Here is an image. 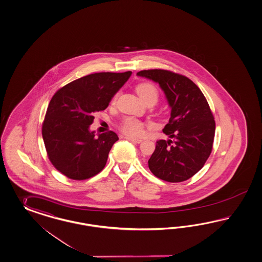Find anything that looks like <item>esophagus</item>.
Instances as JSON below:
<instances>
[{"label":"esophagus","instance_id":"34e87169","mask_svg":"<svg viewBox=\"0 0 262 262\" xmlns=\"http://www.w3.org/2000/svg\"><path fill=\"white\" fill-rule=\"evenodd\" d=\"M126 139L132 142H136V143H141L142 139L141 138H135V137H130V136H126Z\"/></svg>","mask_w":262,"mask_h":262}]
</instances>
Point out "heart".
<instances>
[{
  "instance_id": "1",
  "label": "heart",
  "mask_w": 262,
  "mask_h": 262,
  "mask_svg": "<svg viewBox=\"0 0 262 262\" xmlns=\"http://www.w3.org/2000/svg\"><path fill=\"white\" fill-rule=\"evenodd\" d=\"M136 92H137L138 96L144 101L149 99H154L157 101L159 98L158 89L152 83L139 84L136 87ZM121 128L127 136H141L144 130V124L141 121L135 119V118L127 117L122 122Z\"/></svg>"
}]
</instances>
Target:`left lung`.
Listing matches in <instances>:
<instances>
[{"label":"left lung","mask_w":262,"mask_h":262,"mask_svg":"<svg viewBox=\"0 0 262 262\" xmlns=\"http://www.w3.org/2000/svg\"><path fill=\"white\" fill-rule=\"evenodd\" d=\"M159 83L170 107L169 123L148 161L150 170L162 180H188L203 167L213 147L216 124L207 100L199 87L186 76L149 70L136 73Z\"/></svg>","instance_id":"left-lung-1"}]
</instances>
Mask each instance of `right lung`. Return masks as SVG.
Listing matches in <instances>:
<instances>
[{
    "label": "right lung",
    "mask_w": 262,
    "mask_h": 262,
    "mask_svg": "<svg viewBox=\"0 0 262 262\" xmlns=\"http://www.w3.org/2000/svg\"><path fill=\"white\" fill-rule=\"evenodd\" d=\"M132 72H99L63 86L50 100L42 138L55 167L73 180L95 176L105 166L109 151L119 139L114 132L96 136L94 114L108 106Z\"/></svg>",
    "instance_id": "right-lung-1"
}]
</instances>
